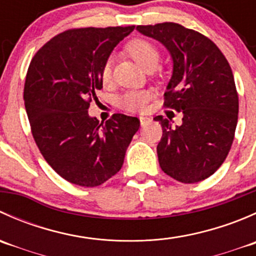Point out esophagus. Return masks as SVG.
<instances>
[{"mask_svg": "<svg viewBox=\"0 0 256 256\" xmlns=\"http://www.w3.org/2000/svg\"><path fill=\"white\" fill-rule=\"evenodd\" d=\"M151 118H146V116H140V122H141V126H144V125H148L150 122H151Z\"/></svg>", "mask_w": 256, "mask_h": 256, "instance_id": "esophagus-1", "label": "esophagus"}]
</instances>
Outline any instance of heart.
<instances>
[{
  "instance_id": "obj_1",
  "label": "heart",
  "mask_w": 256,
  "mask_h": 256,
  "mask_svg": "<svg viewBox=\"0 0 256 256\" xmlns=\"http://www.w3.org/2000/svg\"><path fill=\"white\" fill-rule=\"evenodd\" d=\"M128 53L132 56V58L140 64L144 70H148L151 68H157L161 59L160 50L154 44L146 40H135L130 42L128 46ZM112 58H109L102 66L100 76L104 84L112 80ZM150 100V94L144 90H134L128 92L118 99V106L122 108L128 112H141L146 108L147 102Z\"/></svg>"
}]
</instances>
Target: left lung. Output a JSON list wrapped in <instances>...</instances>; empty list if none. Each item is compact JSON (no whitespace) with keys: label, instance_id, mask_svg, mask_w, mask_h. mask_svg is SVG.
Returning a JSON list of instances; mask_svg holds the SVG:
<instances>
[{"label":"left lung","instance_id":"left-lung-1","mask_svg":"<svg viewBox=\"0 0 256 256\" xmlns=\"http://www.w3.org/2000/svg\"><path fill=\"white\" fill-rule=\"evenodd\" d=\"M167 48L174 63L164 106L183 114L174 126L164 116L157 156L162 171L182 183L214 174L228 156L238 122L239 99L233 72L220 49L206 36L178 23L138 26Z\"/></svg>","mask_w":256,"mask_h":256}]
</instances>
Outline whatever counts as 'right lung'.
<instances>
[{"label": "right lung", "instance_id": "right-lung-1", "mask_svg": "<svg viewBox=\"0 0 256 256\" xmlns=\"http://www.w3.org/2000/svg\"><path fill=\"white\" fill-rule=\"evenodd\" d=\"M135 30L78 28L52 38L30 60L24 82L33 138L49 166L82 187H96L121 170L140 128L138 118L115 114L105 124L88 114L102 88V66Z\"/></svg>", "mask_w": 256, "mask_h": 256}]
</instances>
